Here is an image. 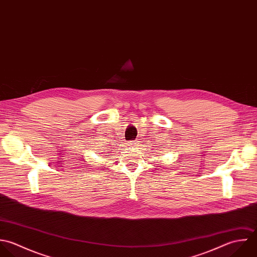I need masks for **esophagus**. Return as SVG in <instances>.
Here are the masks:
<instances>
[{
	"instance_id": "1",
	"label": "esophagus",
	"mask_w": 257,
	"mask_h": 257,
	"mask_svg": "<svg viewBox=\"0 0 257 257\" xmlns=\"http://www.w3.org/2000/svg\"><path fill=\"white\" fill-rule=\"evenodd\" d=\"M127 145H128V147H137V142L136 141H130L127 143Z\"/></svg>"
}]
</instances>
